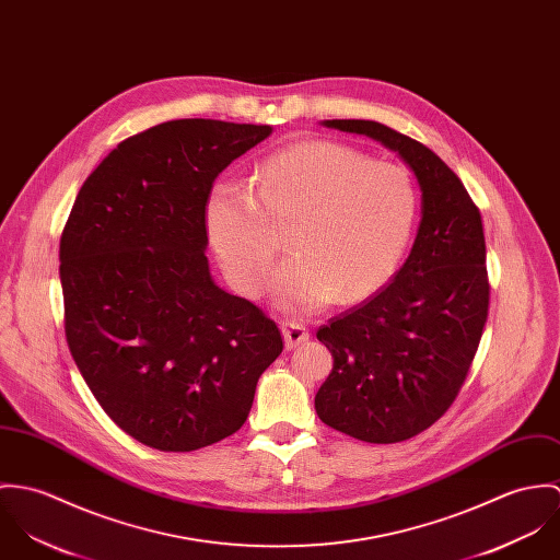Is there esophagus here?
<instances>
[{
	"label": "esophagus",
	"mask_w": 560,
	"mask_h": 560,
	"mask_svg": "<svg viewBox=\"0 0 560 560\" xmlns=\"http://www.w3.org/2000/svg\"><path fill=\"white\" fill-rule=\"evenodd\" d=\"M281 332H283V341H285L288 350H294L310 341V330L299 322H283Z\"/></svg>",
	"instance_id": "esophagus-1"
}]
</instances>
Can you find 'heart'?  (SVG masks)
Listing matches in <instances>:
<instances>
[{"label":"heart","instance_id":"b5f03b06","mask_svg":"<svg viewBox=\"0 0 560 560\" xmlns=\"http://www.w3.org/2000/svg\"><path fill=\"white\" fill-rule=\"evenodd\" d=\"M257 187L259 197L247 183L219 178L203 203L210 249L243 296L261 292L275 257L268 221L290 223L292 257L270 277V296L283 310L365 301L410 247L419 192L401 165L373 163L335 141H301L259 165Z\"/></svg>","mask_w":560,"mask_h":560}]
</instances>
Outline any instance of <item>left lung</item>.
Wrapping results in <instances>:
<instances>
[{"label":"left lung","instance_id":"1","mask_svg":"<svg viewBox=\"0 0 560 560\" xmlns=\"http://www.w3.org/2000/svg\"><path fill=\"white\" fill-rule=\"evenodd\" d=\"M322 126L397 152L421 188L417 238L395 279L317 330L332 354L317 417L363 442H401L448 410L479 348L490 305L481 214L428 145L372 120Z\"/></svg>","mask_w":560,"mask_h":560}]
</instances>
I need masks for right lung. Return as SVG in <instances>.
Instances as JSON below:
<instances>
[{"label": "right lung", "instance_id": "obj_1", "mask_svg": "<svg viewBox=\"0 0 560 560\" xmlns=\"http://www.w3.org/2000/svg\"><path fill=\"white\" fill-rule=\"evenodd\" d=\"M272 126L172 120L88 176L60 241L70 354L96 401L145 446L195 451L238 432L283 350L272 319L219 288L203 203Z\"/></svg>", "mask_w": 560, "mask_h": 560}]
</instances>
